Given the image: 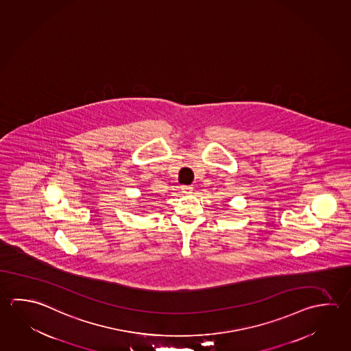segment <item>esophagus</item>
Here are the masks:
<instances>
[{
	"label": "esophagus",
	"instance_id": "esophagus-1",
	"mask_svg": "<svg viewBox=\"0 0 351 351\" xmlns=\"http://www.w3.org/2000/svg\"><path fill=\"white\" fill-rule=\"evenodd\" d=\"M182 191L184 194H191V193H193V186H191V185H183L182 186Z\"/></svg>",
	"mask_w": 351,
	"mask_h": 351
}]
</instances>
